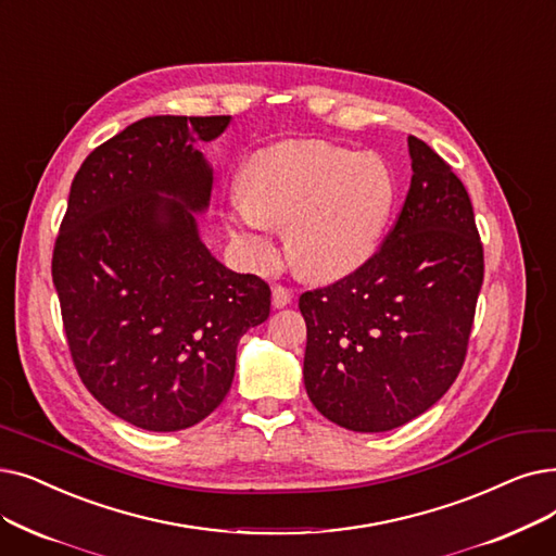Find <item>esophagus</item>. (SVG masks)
Here are the masks:
<instances>
[{
	"label": "esophagus",
	"instance_id": "34e87169",
	"mask_svg": "<svg viewBox=\"0 0 556 556\" xmlns=\"http://www.w3.org/2000/svg\"><path fill=\"white\" fill-rule=\"evenodd\" d=\"M293 302V291L291 288H286V286H275L273 288V306L275 308H283V306H288Z\"/></svg>",
	"mask_w": 556,
	"mask_h": 556
}]
</instances>
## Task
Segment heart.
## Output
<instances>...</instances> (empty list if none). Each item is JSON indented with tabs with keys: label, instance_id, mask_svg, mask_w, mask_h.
<instances>
[{
	"label": "heart",
	"instance_id": "obj_1",
	"mask_svg": "<svg viewBox=\"0 0 556 556\" xmlns=\"http://www.w3.org/2000/svg\"><path fill=\"white\" fill-rule=\"evenodd\" d=\"M231 229L263 254L265 233L288 227V250L316 279L356 270L377 248L395 198L386 163L320 140H286L256 152L240 175Z\"/></svg>",
	"mask_w": 556,
	"mask_h": 556
}]
</instances>
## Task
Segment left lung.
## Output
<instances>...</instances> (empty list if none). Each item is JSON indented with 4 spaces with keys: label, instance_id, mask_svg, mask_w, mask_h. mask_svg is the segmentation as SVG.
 <instances>
[{
    "label": "left lung",
    "instance_id": "8db88e82",
    "mask_svg": "<svg viewBox=\"0 0 556 556\" xmlns=\"http://www.w3.org/2000/svg\"><path fill=\"white\" fill-rule=\"evenodd\" d=\"M412 186L381 248L354 273L306 291L304 386L352 431H389L437 404L462 372L484 281L468 190L408 136Z\"/></svg>",
    "mask_w": 556,
    "mask_h": 556
}]
</instances>
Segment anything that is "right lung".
<instances>
[{
    "label": "right lung",
    "mask_w": 556,
    "mask_h": 556,
    "mask_svg": "<svg viewBox=\"0 0 556 556\" xmlns=\"http://www.w3.org/2000/svg\"><path fill=\"white\" fill-rule=\"evenodd\" d=\"M229 115L142 117L75 175L52 277L67 348L90 395L148 431H179L220 406L240 336L270 316V286L200 240L213 173L198 140Z\"/></svg>",
    "instance_id": "right-lung-1"
}]
</instances>
